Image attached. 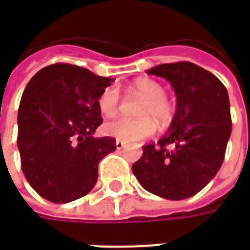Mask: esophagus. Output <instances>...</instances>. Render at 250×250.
<instances>
[{
    "label": "esophagus",
    "mask_w": 250,
    "mask_h": 250,
    "mask_svg": "<svg viewBox=\"0 0 250 250\" xmlns=\"http://www.w3.org/2000/svg\"><path fill=\"white\" fill-rule=\"evenodd\" d=\"M115 145H116V148H118V150H122V148L125 147V143L122 141H116V143H115Z\"/></svg>",
    "instance_id": "1"
}]
</instances>
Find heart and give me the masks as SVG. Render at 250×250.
Instances as JSON below:
<instances>
[{
	"label": "heart",
	"instance_id": "heart-1",
	"mask_svg": "<svg viewBox=\"0 0 250 250\" xmlns=\"http://www.w3.org/2000/svg\"><path fill=\"white\" fill-rule=\"evenodd\" d=\"M132 91L142 96L145 103L138 111L141 119L119 118L108 122L104 125V131L112 138L125 142H136L146 139L155 132V122L167 125L174 116L173 104L166 99V89L159 83L151 79H138L132 84ZM119 91L116 87L103 89L98 99V107L104 116H114L119 108Z\"/></svg>",
	"mask_w": 250,
	"mask_h": 250
}]
</instances>
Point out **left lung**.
Listing matches in <instances>:
<instances>
[{
  "label": "left lung",
  "instance_id": "obj_1",
  "mask_svg": "<svg viewBox=\"0 0 250 250\" xmlns=\"http://www.w3.org/2000/svg\"><path fill=\"white\" fill-rule=\"evenodd\" d=\"M147 73L171 83L177 111L166 135L143 146L132 173L142 188L158 197L190 198L224 162L231 132L228 91L211 72L188 62L161 64Z\"/></svg>",
  "mask_w": 250,
  "mask_h": 250
}]
</instances>
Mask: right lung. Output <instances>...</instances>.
I'll return each instance as SVG.
<instances>
[{
	"label": "right lung",
	"instance_id": "add662e5",
	"mask_svg": "<svg viewBox=\"0 0 250 250\" xmlns=\"http://www.w3.org/2000/svg\"><path fill=\"white\" fill-rule=\"evenodd\" d=\"M112 82L57 62L28 83L19 107L17 146L25 178L42 198L66 204L96 184L100 159L116 150L114 138L92 136L103 123L98 99Z\"/></svg>",
	"mask_w": 250,
	"mask_h": 250
}]
</instances>
